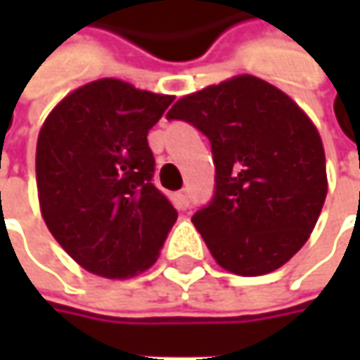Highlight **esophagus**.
<instances>
[{"mask_svg":"<svg viewBox=\"0 0 360 360\" xmlns=\"http://www.w3.org/2000/svg\"><path fill=\"white\" fill-rule=\"evenodd\" d=\"M178 206H180L182 210H186L188 206H190V194H188L186 188H184L182 192H178Z\"/></svg>","mask_w":360,"mask_h":360,"instance_id":"34e87169","label":"esophagus"}]
</instances>
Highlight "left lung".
<instances>
[{
  "label": "left lung",
  "instance_id": "1",
  "mask_svg": "<svg viewBox=\"0 0 360 360\" xmlns=\"http://www.w3.org/2000/svg\"><path fill=\"white\" fill-rule=\"evenodd\" d=\"M166 118L210 140L214 194L192 222L216 262L240 276L281 269L326 198L325 150L309 116L269 82L238 76L178 100Z\"/></svg>",
  "mask_w": 360,
  "mask_h": 360
}]
</instances>
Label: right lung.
Masks as SVG:
<instances>
[{"instance_id": "1", "label": "right lung", "mask_w": 360, "mask_h": 360, "mask_svg": "<svg viewBox=\"0 0 360 360\" xmlns=\"http://www.w3.org/2000/svg\"><path fill=\"white\" fill-rule=\"evenodd\" d=\"M172 96L104 77L51 110L39 130L35 178L41 216L79 266L105 278L150 269L178 212L154 186L148 131Z\"/></svg>"}]
</instances>
